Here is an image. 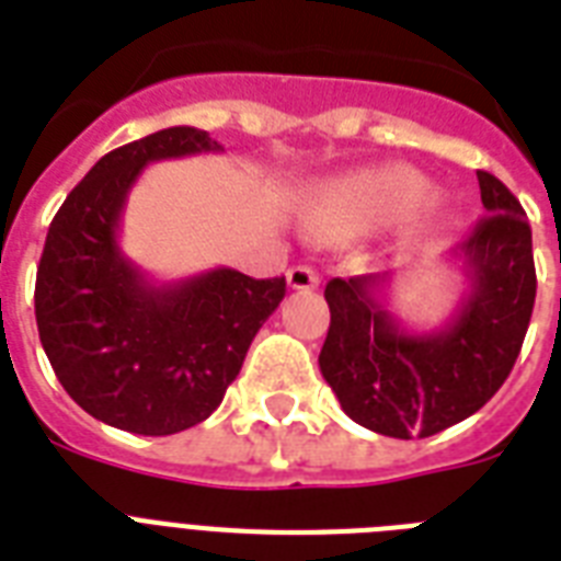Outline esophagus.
<instances>
[{
    "mask_svg": "<svg viewBox=\"0 0 561 561\" xmlns=\"http://www.w3.org/2000/svg\"><path fill=\"white\" fill-rule=\"evenodd\" d=\"M288 285L294 290H314L320 285V276L311 267H306V264H297V267L288 271Z\"/></svg>",
    "mask_w": 561,
    "mask_h": 561,
    "instance_id": "1",
    "label": "esophagus"
}]
</instances>
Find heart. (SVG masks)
I'll use <instances>...</instances> for the list:
<instances>
[{
	"mask_svg": "<svg viewBox=\"0 0 561 561\" xmlns=\"http://www.w3.org/2000/svg\"><path fill=\"white\" fill-rule=\"evenodd\" d=\"M436 197L434 183L410 169H378L346 180L332 192L343 218L358 227L408 218Z\"/></svg>",
	"mask_w": 561,
	"mask_h": 561,
	"instance_id": "b5f03b06",
	"label": "heart"
}]
</instances>
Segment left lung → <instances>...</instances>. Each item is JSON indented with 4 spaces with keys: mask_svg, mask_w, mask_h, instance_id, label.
Masks as SVG:
<instances>
[{
    "mask_svg": "<svg viewBox=\"0 0 561 561\" xmlns=\"http://www.w3.org/2000/svg\"><path fill=\"white\" fill-rule=\"evenodd\" d=\"M489 211L451 255L469 279L460 306L434 332H408L383 306L390 273L325 285L332 323L320 373L346 416L375 434L434 436L486 404L522 352L536 302L533 232L522 203L478 171Z\"/></svg>",
    "mask_w": 561,
    "mask_h": 561,
    "instance_id": "1",
    "label": "left lung"
}]
</instances>
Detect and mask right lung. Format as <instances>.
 <instances>
[{
    "label": "right lung",
    "instance_id": "obj_1",
    "mask_svg": "<svg viewBox=\"0 0 561 561\" xmlns=\"http://www.w3.org/2000/svg\"><path fill=\"white\" fill-rule=\"evenodd\" d=\"M218 151L186 125L122 145L48 227L34 288L39 343L64 390L104 425L169 436L209 419L285 297V276L250 279L232 267L153 282L118 244L145 165Z\"/></svg>",
    "mask_w": 561,
    "mask_h": 561
}]
</instances>
